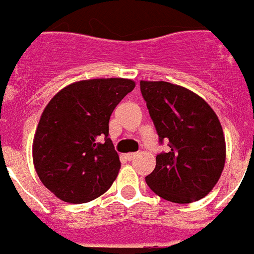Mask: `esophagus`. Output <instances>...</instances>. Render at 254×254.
Here are the masks:
<instances>
[{
  "mask_svg": "<svg viewBox=\"0 0 254 254\" xmlns=\"http://www.w3.org/2000/svg\"><path fill=\"white\" fill-rule=\"evenodd\" d=\"M136 155H137L136 152H128V154H126V159H127L128 161H131L136 158Z\"/></svg>",
  "mask_w": 254,
  "mask_h": 254,
  "instance_id": "obj_1",
  "label": "esophagus"
}]
</instances>
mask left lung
Wrapping results in <instances>:
<instances>
[{
  "instance_id": "8db88e82",
  "label": "left lung",
  "mask_w": 254,
  "mask_h": 254,
  "mask_svg": "<svg viewBox=\"0 0 254 254\" xmlns=\"http://www.w3.org/2000/svg\"><path fill=\"white\" fill-rule=\"evenodd\" d=\"M140 89L158 132L169 151L156 155L145 178L152 192L176 203L203 198L225 165V137L212 108L186 87L165 81H141Z\"/></svg>"
}]
</instances>
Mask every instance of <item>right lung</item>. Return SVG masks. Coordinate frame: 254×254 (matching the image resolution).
Masks as SVG:
<instances>
[{
    "label": "right lung",
    "mask_w": 254,
    "mask_h": 254,
    "mask_svg": "<svg viewBox=\"0 0 254 254\" xmlns=\"http://www.w3.org/2000/svg\"><path fill=\"white\" fill-rule=\"evenodd\" d=\"M133 87L128 78L84 80L48 103L33 141V161L42 183L58 198L89 202L116 181L121 161L109 138V120Z\"/></svg>",
    "instance_id": "add662e5"
}]
</instances>
